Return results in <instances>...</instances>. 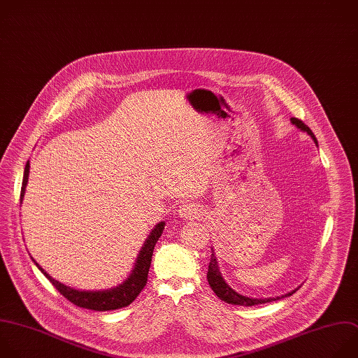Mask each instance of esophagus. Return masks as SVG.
Segmentation results:
<instances>
[{"mask_svg":"<svg viewBox=\"0 0 358 358\" xmlns=\"http://www.w3.org/2000/svg\"><path fill=\"white\" fill-rule=\"evenodd\" d=\"M200 214V208L193 203H185L179 207V216L183 219H196Z\"/></svg>","mask_w":358,"mask_h":358,"instance_id":"34e87169","label":"esophagus"}]
</instances>
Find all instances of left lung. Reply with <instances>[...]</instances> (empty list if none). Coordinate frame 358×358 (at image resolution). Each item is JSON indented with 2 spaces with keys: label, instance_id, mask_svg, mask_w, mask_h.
Returning a JSON list of instances; mask_svg holds the SVG:
<instances>
[{
  "label": "left lung",
  "instance_id": "left-lung-1",
  "mask_svg": "<svg viewBox=\"0 0 358 358\" xmlns=\"http://www.w3.org/2000/svg\"><path fill=\"white\" fill-rule=\"evenodd\" d=\"M291 122L298 127L301 131L303 132H308V135L312 136V139L315 141V144H317V139L315 136V134L312 132V129L305 125L303 121L298 120V118H291ZM211 258H210V264H208V272H207V280H208V285L210 288L213 289V292L217 295V298H220L222 301L227 302V303H231V305H238V306H255V305H262V303H268V302H273V301H279L282 298H287V296H291L292 294H295L298 289L292 291V292H288L282 296H275V298H248V296H244L238 292H236L230 285L224 280L222 272H220V266H219V262L216 259V254H214V250L211 248Z\"/></svg>",
  "mask_w": 358,
  "mask_h": 358
}]
</instances>
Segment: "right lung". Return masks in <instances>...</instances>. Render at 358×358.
<instances>
[{
	"label": "right lung",
	"instance_id": "obj_1",
	"mask_svg": "<svg viewBox=\"0 0 358 358\" xmlns=\"http://www.w3.org/2000/svg\"><path fill=\"white\" fill-rule=\"evenodd\" d=\"M28 176H29V161L27 162L25 171H24L22 187H21V201H22L24 194H25ZM164 227H165V222H161L155 226V229L150 233L148 238L145 240L144 245H142V248H141V251L136 257L134 269L131 271L129 276L121 285H118V287H115L113 289H107V291H78V289H73L70 287H66V285L60 283L59 280L53 279L49 273H46L45 269H42V266H39L38 262H35L34 258H32V261L38 266V269L50 280L53 287L73 305L85 308V309L97 310V312L121 309V308H125V306L131 305L147 285L148 271H150L151 261H152L154 247H155L157 241L159 240V237L162 236Z\"/></svg>",
	"mask_w": 358,
	"mask_h": 358
}]
</instances>
